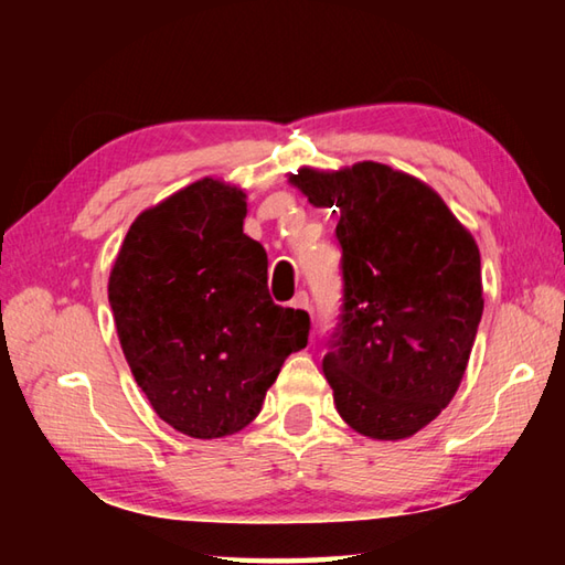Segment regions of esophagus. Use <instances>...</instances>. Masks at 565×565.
<instances>
[{
    "instance_id": "esophagus-1",
    "label": "esophagus",
    "mask_w": 565,
    "mask_h": 565,
    "mask_svg": "<svg viewBox=\"0 0 565 565\" xmlns=\"http://www.w3.org/2000/svg\"><path fill=\"white\" fill-rule=\"evenodd\" d=\"M291 306L294 309H299V311H309V296H306V291H299L291 299Z\"/></svg>"
}]
</instances>
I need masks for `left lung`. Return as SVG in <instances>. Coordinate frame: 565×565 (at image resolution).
Listing matches in <instances>:
<instances>
[{
  "label": "left lung",
  "mask_w": 565,
  "mask_h": 565,
  "mask_svg": "<svg viewBox=\"0 0 565 565\" xmlns=\"http://www.w3.org/2000/svg\"><path fill=\"white\" fill-rule=\"evenodd\" d=\"M289 184L339 214L341 327L323 356L339 416L374 441H401L451 404L483 313L476 238L436 191L379 161Z\"/></svg>",
  "instance_id": "obj_1"
}]
</instances>
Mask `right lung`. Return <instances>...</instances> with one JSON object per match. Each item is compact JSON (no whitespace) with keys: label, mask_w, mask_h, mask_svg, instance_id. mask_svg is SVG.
<instances>
[{"label":"right lung","mask_w":565,"mask_h":565,"mask_svg":"<svg viewBox=\"0 0 565 565\" xmlns=\"http://www.w3.org/2000/svg\"><path fill=\"white\" fill-rule=\"evenodd\" d=\"M244 218L242 186L199 179L134 218L109 274L134 381L161 420L202 441L252 424L309 341V313L271 301Z\"/></svg>","instance_id":"1"}]
</instances>
